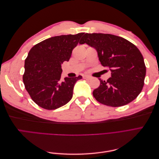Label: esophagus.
Segmentation results:
<instances>
[{"label": "esophagus", "instance_id": "1", "mask_svg": "<svg viewBox=\"0 0 159 159\" xmlns=\"http://www.w3.org/2000/svg\"><path fill=\"white\" fill-rule=\"evenodd\" d=\"M83 78L84 79H88V80H90L91 78V77L89 76V75H85L83 76Z\"/></svg>", "mask_w": 159, "mask_h": 159}]
</instances>
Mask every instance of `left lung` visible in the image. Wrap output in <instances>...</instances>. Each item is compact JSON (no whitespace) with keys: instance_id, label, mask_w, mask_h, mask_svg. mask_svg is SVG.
Wrapping results in <instances>:
<instances>
[{"instance_id":"8db88e82","label":"left lung","mask_w":159,"mask_h":159,"mask_svg":"<svg viewBox=\"0 0 159 159\" xmlns=\"http://www.w3.org/2000/svg\"><path fill=\"white\" fill-rule=\"evenodd\" d=\"M97 50L99 60L109 68L107 81L99 79L100 85L93 95L99 103L111 107L127 105L141 92L146 66L141 52L125 38L109 34L86 33L81 40Z\"/></svg>"}]
</instances>
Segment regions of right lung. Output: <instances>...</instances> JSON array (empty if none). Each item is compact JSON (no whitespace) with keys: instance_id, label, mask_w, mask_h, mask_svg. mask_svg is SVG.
<instances>
[{"instance_id":"add662e5","label":"right lung","mask_w":159,"mask_h":159,"mask_svg":"<svg viewBox=\"0 0 159 159\" xmlns=\"http://www.w3.org/2000/svg\"><path fill=\"white\" fill-rule=\"evenodd\" d=\"M85 33L51 37L34 46L25 62L23 82L32 99L48 110L68 103L73 96L76 81L82 78H65L61 80V65L68 61L72 50Z\"/></svg>"}]
</instances>
